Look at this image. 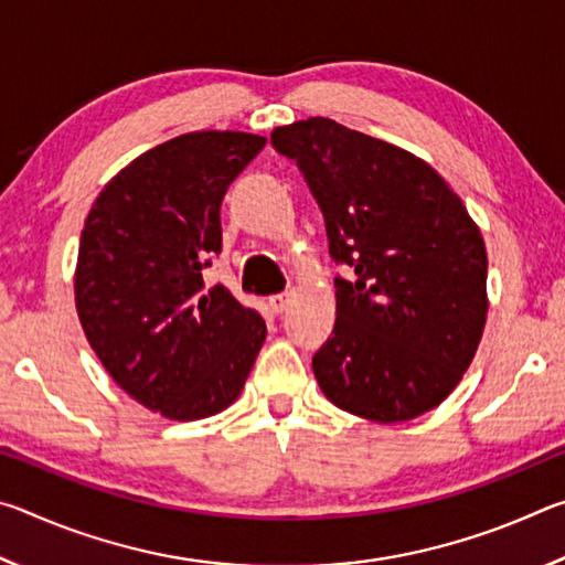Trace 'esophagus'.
I'll return each mask as SVG.
<instances>
[{"label": "esophagus", "mask_w": 565, "mask_h": 565, "mask_svg": "<svg viewBox=\"0 0 565 565\" xmlns=\"http://www.w3.org/2000/svg\"><path fill=\"white\" fill-rule=\"evenodd\" d=\"M289 303H291V294L289 291L276 294V296H271V299H269V309L276 313V317H279V313H284L286 309H289Z\"/></svg>", "instance_id": "34e87169"}]
</instances>
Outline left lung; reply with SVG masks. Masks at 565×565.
<instances>
[{
	"label": "left lung",
	"mask_w": 565,
	"mask_h": 565,
	"mask_svg": "<svg viewBox=\"0 0 565 565\" xmlns=\"http://www.w3.org/2000/svg\"><path fill=\"white\" fill-rule=\"evenodd\" d=\"M323 214L337 323L313 353L323 394L353 416L396 424L451 394L481 341L489 259L446 181L408 151L313 117L271 131Z\"/></svg>",
	"instance_id": "obj_1"
}]
</instances>
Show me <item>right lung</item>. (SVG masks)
<instances>
[{
    "instance_id": "right-lung-1",
    "label": "right lung",
    "mask_w": 565,
    "mask_h": 565,
    "mask_svg": "<svg viewBox=\"0 0 565 565\" xmlns=\"http://www.w3.org/2000/svg\"><path fill=\"white\" fill-rule=\"evenodd\" d=\"M266 139L194 131L121 169L94 202L76 311L104 369L161 416L196 420L242 394L266 339L259 313L202 271L222 252V202Z\"/></svg>"
}]
</instances>
